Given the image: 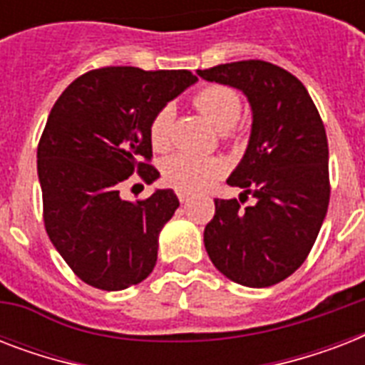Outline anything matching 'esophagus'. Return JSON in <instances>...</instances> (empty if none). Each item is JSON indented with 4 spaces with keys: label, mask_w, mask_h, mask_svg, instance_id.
<instances>
[{
    "label": "esophagus",
    "mask_w": 365,
    "mask_h": 365,
    "mask_svg": "<svg viewBox=\"0 0 365 365\" xmlns=\"http://www.w3.org/2000/svg\"><path fill=\"white\" fill-rule=\"evenodd\" d=\"M178 199H180V202H185V200L189 199V193H185V191H178Z\"/></svg>",
    "instance_id": "esophagus-1"
}]
</instances>
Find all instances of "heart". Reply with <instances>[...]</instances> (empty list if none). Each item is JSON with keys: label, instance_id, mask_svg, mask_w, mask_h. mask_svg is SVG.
I'll list each match as a JSON object with an SVG mask.
<instances>
[{"label": "heart", "instance_id": "1", "mask_svg": "<svg viewBox=\"0 0 365 365\" xmlns=\"http://www.w3.org/2000/svg\"><path fill=\"white\" fill-rule=\"evenodd\" d=\"M193 106L217 130L223 132L225 140L235 136V125L242 113V100L235 88L225 85H206L193 96ZM172 125H174V110L172 106H163L149 125V140L157 151H165L170 145ZM223 174H225V163L217 157H206V155L176 153L168 157L163 165L165 182L185 193L202 191Z\"/></svg>", "mask_w": 365, "mask_h": 365}]
</instances>
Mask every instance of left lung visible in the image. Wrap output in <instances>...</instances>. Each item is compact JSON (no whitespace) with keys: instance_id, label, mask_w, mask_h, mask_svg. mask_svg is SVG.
Segmentation results:
<instances>
[{"instance_id":"1","label":"left lung","mask_w":365,"mask_h":365,"mask_svg":"<svg viewBox=\"0 0 365 365\" xmlns=\"http://www.w3.org/2000/svg\"><path fill=\"white\" fill-rule=\"evenodd\" d=\"M206 81L242 91L252 106V134L229 176L240 200L214 199L205 248L229 280L267 288L301 267L329 205L328 138L303 83L265 60L197 70ZM256 200L250 207L242 202Z\"/></svg>"}]
</instances>
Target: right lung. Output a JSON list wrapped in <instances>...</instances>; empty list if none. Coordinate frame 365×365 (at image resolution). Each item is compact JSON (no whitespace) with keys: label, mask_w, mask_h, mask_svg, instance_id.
Here are the masks:
<instances>
[{"label":"right lung","mask_w":365,"mask_h":365,"mask_svg":"<svg viewBox=\"0 0 365 365\" xmlns=\"http://www.w3.org/2000/svg\"><path fill=\"white\" fill-rule=\"evenodd\" d=\"M195 81L187 70L98 68L77 77L48 113L37 145L45 231L88 286L117 292L153 271L160 229L180 200L172 189L136 202L119 191L134 172L145 183L159 178L149 125Z\"/></svg>","instance_id":"add662e5"}]
</instances>
